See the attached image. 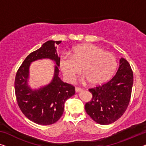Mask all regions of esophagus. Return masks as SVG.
Wrapping results in <instances>:
<instances>
[{
	"mask_svg": "<svg viewBox=\"0 0 146 146\" xmlns=\"http://www.w3.org/2000/svg\"><path fill=\"white\" fill-rule=\"evenodd\" d=\"M82 89L80 88H79V87H75V92H80V91H82Z\"/></svg>",
	"mask_w": 146,
	"mask_h": 146,
	"instance_id": "1",
	"label": "esophagus"
}]
</instances>
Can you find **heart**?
Masks as SVG:
<instances>
[{
  "mask_svg": "<svg viewBox=\"0 0 146 146\" xmlns=\"http://www.w3.org/2000/svg\"><path fill=\"white\" fill-rule=\"evenodd\" d=\"M60 67L69 82L75 80L82 68V80L99 85L112 77L117 69V60L113 54L106 52L98 46L84 44L74 48L71 55L63 54Z\"/></svg>",
  "mask_w": 146,
  "mask_h": 146,
  "instance_id": "1",
  "label": "heart"
}]
</instances>
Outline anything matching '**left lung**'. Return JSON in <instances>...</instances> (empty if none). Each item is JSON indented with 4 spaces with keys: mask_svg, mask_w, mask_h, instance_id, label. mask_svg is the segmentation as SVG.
<instances>
[{
    "mask_svg": "<svg viewBox=\"0 0 146 146\" xmlns=\"http://www.w3.org/2000/svg\"><path fill=\"white\" fill-rule=\"evenodd\" d=\"M133 85V72L125 58L113 77L103 85L89 89L92 99L85 104L89 116L100 125H110L123 115L129 106Z\"/></svg>",
    "mask_w": 146,
    "mask_h": 146,
    "instance_id": "left-lung-1",
    "label": "left lung"
}]
</instances>
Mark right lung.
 <instances>
[{
	"mask_svg": "<svg viewBox=\"0 0 146 146\" xmlns=\"http://www.w3.org/2000/svg\"><path fill=\"white\" fill-rule=\"evenodd\" d=\"M60 42V40H48L40 48L31 52L16 75L15 92L19 108L27 118L38 125H48L57 122L64 113L65 102L75 94V87L59 77L60 58L55 44ZM43 59L55 62L53 78L46 86L33 89L29 84V67L32 62Z\"/></svg>",
	"mask_w": 146,
	"mask_h": 146,
	"instance_id": "obj_1",
	"label": "right lung"
}]
</instances>
